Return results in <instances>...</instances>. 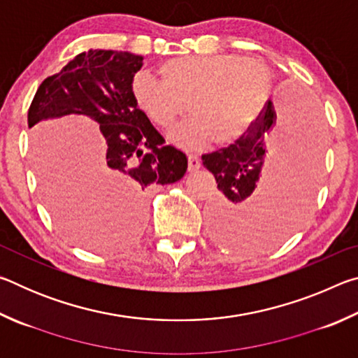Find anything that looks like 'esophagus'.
Masks as SVG:
<instances>
[{
	"instance_id": "obj_1",
	"label": "esophagus",
	"mask_w": 358,
	"mask_h": 358,
	"mask_svg": "<svg viewBox=\"0 0 358 358\" xmlns=\"http://www.w3.org/2000/svg\"><path fill=\"white\" fill-rule=\"evenodd\" d=\"M201 167V159H199L197 155H189L187 156V171L194 172Z\"/></svg>"
}]
</instances>
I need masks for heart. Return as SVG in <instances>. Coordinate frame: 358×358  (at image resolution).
I'll list each match as a JSON object with an SVG mask.
<instances>
[{
    "mask_svg": "<svg viewBox=\"0 0 358 358\" xmlns=\"http://www.w3.org/2000/svg\"><path fill=\"white\" fill-rule=\"evenodd\" d=\"M161 80L137 72L129 93L136 107L161 129L186 112L189 121L172 134L185 147L215 141L229 147L243 136L270 92L268 69L238 55L175 57L157 68Z\"/></svg>",
    "mask_w": 358,
    "mask_h": 358,
    "instance_id": "obj_1",
    "label": "heart"
}]
</instances>
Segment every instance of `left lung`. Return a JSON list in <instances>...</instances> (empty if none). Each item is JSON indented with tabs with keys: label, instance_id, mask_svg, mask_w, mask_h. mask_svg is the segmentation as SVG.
I'll use <instances>...</instances> for the list:
<instances>
[{
	"label": "left lung",
	"instance_id": "left-lung-1",
	"mask_svg": "<svg viewBox=\"0 0 358 358\" xmlns=\"http://www.w3.org/2000/svg\"><path fill=\"white\" fill-rule=\"evenodd\" d=\"M289 98L280 124L268 101L248 134L227 148L202 155L203 167L215 175L220 189L208 210V222L222 245L238 250L275 246L299 227L310 207L322 155V124L311 101L295 94ZM275 138H281L282 145L254 192Z\"/></svg>",
	"mask_w": 358,
	"mask_h": 358
}]
</instances>
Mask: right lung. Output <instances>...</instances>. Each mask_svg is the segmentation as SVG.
<instances>
[{
    "label": "right lung",
    "mask_w": 358,
    "mask_h": 358,
    "mask_svg": "<svg viewBox=\"0 0 358 358\" xmlns=\"http://www.w3.org/2000/svg\"><path fill=\"white\" fill-rule=\"evenodd\" d=\"M143 57L129 52L88 50L39 85L28 110V128L64 115H87L99 124L106 150L88 189L74 202L53 189L47 203L72 240L94 250L129 243L142 230L143 192L183 178L187 157L164 137L131 98V78Z\"/></svg>",
    "instance_id": "add662e5"
}]
</instances>
